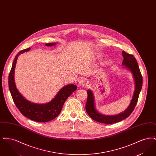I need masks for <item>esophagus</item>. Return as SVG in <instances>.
<instances>
[{"label": "esophagus", "mask_w": 156, "mask_h": 156, "mask_svg": "<svg viewBox=\"0 0 156 156\" xmlns=\"http://www.w3.org/2000/svg\"><path fill=\"white\" fill-rule=\"evenodd\" d=\"M79 85L81 87H87V81L85 79H81L79 81Z\"/></svg>", "instance_id": "34e87169"}]
</instances>
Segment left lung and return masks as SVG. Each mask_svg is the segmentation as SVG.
Segmentation results:
<instances>
[{
  "mask_svg": "<svg viewBox=\"0 0 156 156\" xmlns=\"http://www.w3.org/2000/svg\"><path fill=\"white\" fill-rule=\"evenodd\" d=\"M122 55L123 57L122 66L132 73L134 81L135 89L132 99L130 104L125 111L116 115H105L97 111L93 92L90 89H88V99L85 106V109L89 116L98 122L105 124H112L126 119L132 113L137 102L143 83L141 73L137 61L133 55L127 54L124 51H122Z\"/></svg>",
  "mask_w": 156,
  "mask_h": 156,
  "instance_id": "left-lung-1",
  "label": "left lung"
}]
</instances>
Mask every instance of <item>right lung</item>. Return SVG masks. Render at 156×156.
I'll use <instances>...</instances> for the list:
<instances>
[{"label": "right lung", "instance_id": "obj_1", "mask_svg": "<svg viewBox=\"0 0 156 156\" xmlns=\"http://www.w3.org/2000/svg\"><path fill=\"white\" fill-rule=\"evenodd\" d=\"M56 43H47L46 46H52ZM30 48L20 51L15 57L9 75V87L16 107L24 116L38 122H47L55 119L61 111L63 105L68 97L77 89L74 84H68L59 90L55 97L47 104L31 102L25 99L17 89L15 82V69L19 55L27 52Z\"/></svg>", "mask_w": 156, "mask_h": 156}]
</instances>
